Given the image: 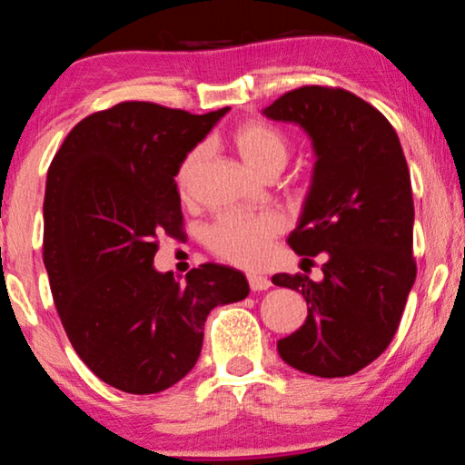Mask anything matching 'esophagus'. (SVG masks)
Segmentation results:
<instances>
[{"label":"esophagus","mask_w":465,"mask_h":465,"mask_svg":"<svg viewBox=\"0 0 465 465\" xmlns=\"http://www.w3.org/2000/svg\"><path fill=\"white\" fill-rule=\"evenodd\" d=\"M247 282H250V290L252 292H262L271 288V279L262 277V275H247Z\"/></svg>","instance_id":"34e87169"}]
</instances>
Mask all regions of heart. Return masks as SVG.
Segmentation results:
<instances>
[{
    "instance_id": "obj_1",
    "label": "heart",
    "mask_w": 465,
    "mask_h": 465,
    "mask_svg": "<svg viewBox=\"0 0 465 465\" xmlns=\"http://www.w3.org/2000/svg\"><path fill=\"white\" fill-rule=\"evenodd\" d=\"M232 143L247 167L262 177H275L290 158V139L282 129L264 120H247L232 131ZM207 148L194 145L177 164L175 186L183 199L193 194L196 177L205 163ZM283 231L282 215L275 212L260 213H222L205 232V243L215 256L237 266L262 264L271 243Z\"/></svg>"
}]
</instances>
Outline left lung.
Here are the masks:
<instances>
[{
	"mask_svg": "<svg viewBox=\"0 0 465 465\" xmlns=\"http://www.w3.org/2000/svg\"><path fill=\"white\" fill-rule=\"evenodd\" d=\"M264 116L301 124L313 139V183L288 243L298 256H328L320 283L272 277L309 309L277 351L313 377H349L390 347L417 277L409 164L390 120L342 88H294Z\"/></svg>",
	"mask_w": 465,
	"mask_h": 465,
	"instance_id": "left-lung-1",
	"label": "left lung"
}]
</instances>
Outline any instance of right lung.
<instances>
[{
    "label": "right lung",
    "mask_w": 465,
    "mask_h": 465,
    "mask_svg": "<svg viewBox=\"0 0 465 465\" xmlns=\"http://www.w3.org/2000/svg\"><path fill=\"white\" fill-rule=\"evenodd\" d=\"M228 107L190 114L123 101L69 131L48 169L44 266L82 361L126 393H158L193 371L218 304L250 294L241 271L158 272V234L182 237L175 171Z\"/></svg>",
    "instance_id": "right-lung-1"
}]
</instances>
